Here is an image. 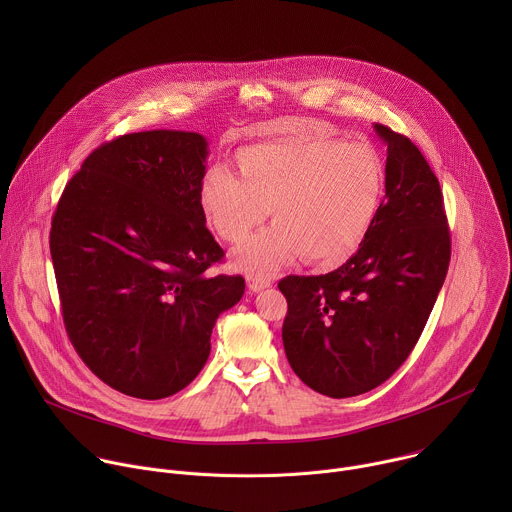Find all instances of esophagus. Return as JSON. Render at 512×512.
Returning a JSON list of instances; mask_svg holds the SVG:
<instances>
[{
  "mask_svg": "<svg viewBox=\"0 0 512 512\" xmlns=\"http://www.w3.org/2000/svg\"><path fill=\"white\" fill-rule=\"evenodd\" d=\"M271 283H273V281H271V277L255 275V273H249V275H247V287H249L251 291H261V289L269 287Z\"/></svg>",
  "mask_w": 512,
  "mask_h": 512,
  "instance_id": "obj_1",
  "label": "esophagus"
}]
</instances>
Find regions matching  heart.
I'll return each mask as SVG.
<instances>
[{
    "instance_id": "heart-1",
    "label": "heart",
    "mask_w": 512,
    "mask_h": 512,
    "mask_svg": "<svg viewBox=\"0 0 512 512\" xmlns=\"http://www.w3.org/2000/svg\"><path fill=\"white\" fill-rule=\"evenodd\" d=\"M239 178L210 170L198 190L200 210L212 231L241 243L237 261L267 275L300 255L320 265L352 257L367 239L385 194V162L375 145L356 139L279 137L237 156Z\"/></svg>"
}]
</instances>
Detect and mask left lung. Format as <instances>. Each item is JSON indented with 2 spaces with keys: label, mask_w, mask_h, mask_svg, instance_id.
Returning a JSON list of instances; mask_svg holds the SVG:
<instances>
[{
  "label": "left lung",
  "mask_w": 512,
  "mask_h": 512,
  "mask_svg": "<svg viewBox=\"0 0 512 512\" xmlns=\"http://www.w3.org/2000/svg\"><path fill=\"white\" fill-rule=\"evenodd\" d=\"M387 143L385 198L358 251L326 275H287L285 356L314 391L344 399L383 385L411 354L444 285L452 239L440 182L417 145Z\"/></svg>",
  "instance_id": "8db88e82"
}]
</instances>
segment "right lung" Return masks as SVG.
<instances>
[{"label": "right lung", "mask_w": 512, "mask_h": 512, "mask_svg": "<svg viewBox=\"0 0 512 512\" xmlns=\"http://www.w3.org/2000/svg\"><path fill=\"white\" fill-rule=\"evenodd\" d=\"M206 145L170 129L111 139L68 180L52 216L66 334L129 397L164 399L190 385L216 318L243 298L241 275L208 273L225 251L198 200Z\"/></svg>", "instance_id": "right-lung-1"}]
</instances>
